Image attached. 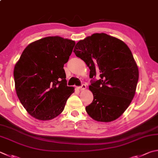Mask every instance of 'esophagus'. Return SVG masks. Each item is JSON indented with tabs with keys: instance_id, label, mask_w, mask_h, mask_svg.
<instances>
[{
	"instance_id": "esophagus-1",
	"label": "esophagus",
	"mask_w": 158,
	"mask_h": 158,
	"mask_svg": "<svg viewBox=\"0 0 158 158\" xmlns=\"http://www.w3.org/2000/svg\"><path fill=\"white\" fill-rule=\"evenodd\" d=\"M86 88V85H85V84H82L81 86L79 87V89L80 90H85V89Z\"/></svg>"
}]
</instances>
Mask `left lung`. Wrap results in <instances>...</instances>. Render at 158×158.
I'll return each instance as SVG.
<instances>
[{
	"mask_svg": "<svg viewBox=\"0 0 158 158\" xmlns=\"http://www.w3.org/2000/svg\"><path fill=\"white\" fill-rule=\"evenodd\" d=\"M90 71L93 101L85 107L97 122H109L124 113L135 94L139 70L133 54L121 40L105 33H95L81 40L74 49ZM96 74L100 79L94 80Z\"/></svg>",
	"mask_w": 158,
	"mask_h": 158,
	"instance_id": "8db88e82",
	"label": "left lung"
}]
</instances>
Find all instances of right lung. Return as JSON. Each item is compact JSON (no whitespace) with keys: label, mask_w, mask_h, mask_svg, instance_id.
<instances>
[{"label":"right lung","mask_w":158,"mask_h":158,"mask_svg":"<svg viewBox=\"0 0 158 158\" xmlns=\"http://www.w3.org/2000/svg\"><path fill=\"white\" fill-rule=\"evenodd\" d=\"M75 42L58 36L31 43L14 70L16 94L25 110L39 120L61 114L74 88L68 86L64 65Z\"/></svg>","instance_id":"right-lung-1"}]
</instances>
